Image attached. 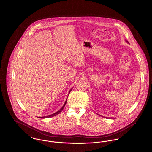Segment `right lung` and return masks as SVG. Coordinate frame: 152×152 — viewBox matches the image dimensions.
Wrapping results in <instances>:
<instances>
[{"mask_svg":"<svg viewBox=\"0 0 152 152\" xmlns=\"http://www.w3.org/2000/svg\"><path fill=\"white\" fill-rule=\"evenodd\" d=\"M72 91V89L69 91V94H68V95L69 94V93H70V92ZM68 98V97H67ZM66 101H67V99H66V101H65V103H64V105L62 107V108L60 109L59 110H58V112H55V113H53V114H52L51 115H49V116H44V117H39V118H47V117H53V116H56V115H58V113H60V112H61V111L63 109V108H64V107H65V104H66Z\"/></svg>","mask_w":152,"mask_h":152,"instance_id":"right-lung-1","label":"right lung"}]
</instances>
